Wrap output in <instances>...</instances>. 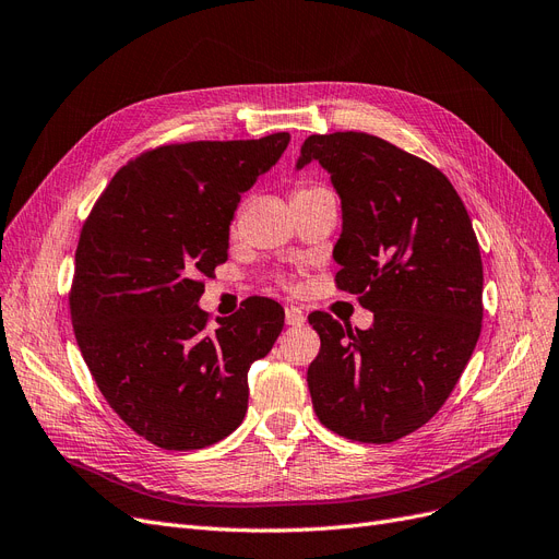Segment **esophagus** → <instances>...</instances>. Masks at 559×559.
Here are the masks:
<instances>
[{
  "mask_svg": "<svg viewBox=\"0 0 559 559\" xmlns=\"http://www.w3.org/2000/svg\"><path fill=\"white\" fill-rule=\"evenodd\" d=\"M304 322H306V318H304V313L299 311V308H295V306L285 308V324L287 326H301Z\"/></svg>",
  "mask_w": 559,
  "mask_h": 559,
  "instance_id": "34e87169",
  "label": "esophagus"
}]
</instances>
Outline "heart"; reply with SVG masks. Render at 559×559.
I'll list each match as a JSON object with an SVG mask.
<instances>
[{
	"mask_svg": "<svg viewBox=\"0 0 559 559\" xmlns=\"http://www.w3.org/2000/svg\"><path fill=\"white\" fill-rule=\"evenodd\" d=\"M318 193H326V191L320 189V186H301V189L295 191L293 200H297V198H308V195H318Z\"/></svg>",
	"mask_w": 559,
	"mask_h": 559,
	"instance_id": "b5f03b06",
	"label": "heart"
}]
</instances>
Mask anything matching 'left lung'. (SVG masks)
I'll list each match as a JSON object with an SVG mask.
<instances>
[{"label": "left lung", "mask_w": 559, "mask_h": 559, "mask_svg": "<svg viewBox=\"0 0 559 559\" xmlns=\"http://www.w3.org/2000/svg\"><path fill=\"white\" fill-rule=\"evenodd\" d=\"M311 160L341 198L336 283L359 295L373 326L308 316L320 334L308 389L329 430L386 444L436 415L474 353L484 318L479 241L451 181L396 144L357 131L311 135L297 170Z\"/></svg>", "instance_id": "obj_1"}]
</instances>
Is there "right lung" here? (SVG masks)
Listing matches in <instances>:
<instances>
[{"label":"right lung","instance_id":"1","mask_svg":"<svg viewBox=\"0 0 559 559\" xmlns=\"http://www.w3.org/2000/svg\"><path fill=\"white\" fill-rule=\"evenodd\" d=\"M290 133L165 144L127 163L82 225L71 320L110 407L170 451L210 447L243 421L248 368L283 329L281 304L255 297L206 329L204 283L227 260L241 193Z\"/></svg>","mask_w":559,"mask_h":559}]
</instances>
